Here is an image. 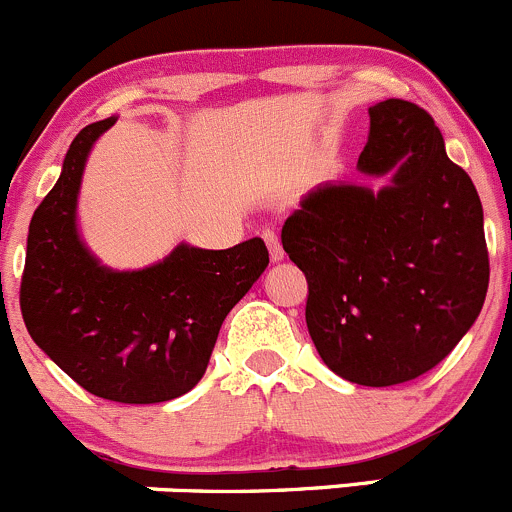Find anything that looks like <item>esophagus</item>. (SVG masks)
<instances>
[{"instance_id":"1","label":"esophagus","mask_w":512,"mask_h":512,"mask_svg":"<svg viewBox=\"0 0 512 512\" xmlns=\"http://www.w3.org/2000/svg\"><path fill=\"white\" fill-rule=\"evenodd\" d=\"M261 236H263V241H266V246H268V254H271V261H273V263L283 261V256H286V254H283L281 244H278V236L273 234L271 229H266V231H263Z\"/></svg>"}]
</instances>
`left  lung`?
Returning a JSON list of instances; mask_svg holds the SVG:
<instances>
[{
	"mask_svg": "<svg viewBox=\"0 0 512 512\" xmlns=\"http://www.w3.org/2000/svg\"><path fill=\"white\" fill-rule=\"evenodd\" d=\"M368 116L358 171L388 184L316 186L281 244L306 273L318 356L346 381L383 388L453 351L483 308L490 266L478 191L428 111L386 99Z\"/></svg>",
	"mask_w": 512,
	"mask_h": 512,
	"instance_id": "obj_1",
	"label": "left lung"
}]
</instances>
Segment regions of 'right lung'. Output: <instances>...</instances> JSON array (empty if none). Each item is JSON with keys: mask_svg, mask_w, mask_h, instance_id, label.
<instances>
[{"mask_svg": "<svg viewBox=\"0 0 512 512\" xmlns=\"http://www.w3.org/2000/svg\"><path fill=\"white\" fill-rule=\"evenodd\" d=\"M116 116L84 126L27 236L22 316L39 348L84 391L116 403L189 393L209 366L221 323L268 266L261 239L224 251L181 241L134 271L104 266L79 234L86 159Z\"/></svg>", "mask_w": 512, "mask_h": 512, "instance_id": "1", "label": "right lung"}]
</instances>
